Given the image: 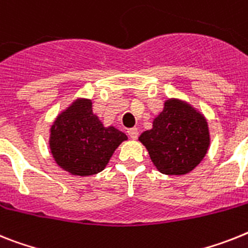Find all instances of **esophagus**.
Returning a JSON list of instances; mask_svg holds the SVG:
<instances>
[{
    "mask_svg": "<svg viewBox=\"0 0 248 248\" xmlns=\"http://www.w3.org/2000/svg\"><path fill=\"white\" fill-rule=\"evenodd\" d=\"M128 136L132 139H137V137H138V129L137 128L128 129Z\"/></svg>",
    "mask_w": 248,
    "mask_h": 248,
    "instance_id": "esophagus-1",
    "label": "esophagus"
}]
</instances>
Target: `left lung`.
Returning <instances> with one entry per match:
<instances>
[{"mask_svg": "<svg viewBox=\"0 0 248 248\" xmlns=\"http://www.w3.org/2000/svg\"><path fill=\"white\" fill-rule=\"evenodd\" d=\"M155 167L163 175L191 172L206 156L210 146L209 124L205 115L179 97L165 101L155 116L152 128L139 136Z\"/></svg>", "mask_w": 248, "mask_h": 248, "instance_id": "left-lung-1", "label": "left lung"}]
</instances>
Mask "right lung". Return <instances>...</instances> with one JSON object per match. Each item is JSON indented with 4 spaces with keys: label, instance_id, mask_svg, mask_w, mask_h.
I'll use <instances>...</instances> for the list:
<instances>
[{
    "label": "right lung",
    "instance_id": "obj_1",
    "mask_svg": "<svg viewBox=\"0 0 248 248\" xmlns=\"http://www.w3.org/2000/svg\"><path fill=\"white\" fill-rule=\"evenodd\" d=\"M128 136L105 126L92 111V100L79 96L59 112L49 129V149L62 170L73 176L101 172Z\"/></svg>",
    "mask_w": 248,
    "mask_h": 248
}]
</instances>
